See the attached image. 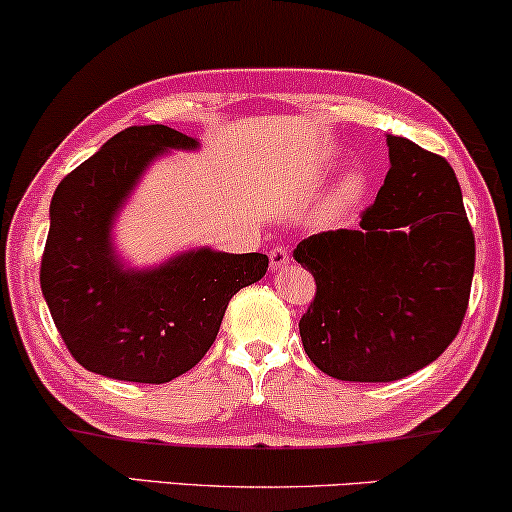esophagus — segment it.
<instances>
[{"mask_svg": "<svg viewBox=\"0 0 512 512\" xmlns=\"http://www.w3.org/2000/svg\"><path fill=\"white\" fill-rule=\"evenodd\" d=\"M289 258H291L289 251L284 249V247H272V249H270V268H272V270L287 268Z\"/></svg>", "mask_w": 512, "mask_h": 512, "instance_id": "obj_1", "label": "esophagus"}]
</instances>
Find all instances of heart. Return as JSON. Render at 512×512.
Listing matches in <instances>:
<instances>
[{
  "mask_svg": "<svg viewBox=\"0 0 512 512\" xmlns=\"http://www.w3.org/2000/svg\"><path fill=\"white\" fill-rule=\"evenodd\" d=\"M364 188H367V178H364L362 171H350L348 176L343 178L341 188H338V207H350L357 199L362 197Z\"/></svg>",
  "mask_w": 512,
  "mask_h": 512,
  "instance_id": "b5f03b06",
  "label": "heart"
}]
</instances>
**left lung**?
I'll return each mask as SVG.
<instances>
[{
  "label": "left lung",
  "mask_w": 512,
  "mask_h": 512,
  "mask_svg": "<svg viewBox=\"0 0 512 512\" xmlns=\"http://www.w3.org/2000/svg\"><path fill=\"white\" fill-rule=\"evenodd\" d=\"M390 171L360 230L298 242L317 291L301 317L305 353L338 381L390 383L435 362L459 334L475 235L449 162L386 136Z\"/></svg>",
  "instance_id": "left-lung-1"
}]
</instances>
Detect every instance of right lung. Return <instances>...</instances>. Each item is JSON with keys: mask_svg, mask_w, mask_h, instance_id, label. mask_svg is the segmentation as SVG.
<instances>
[{"mask_svg": "<svg viewBox=\"0 0 512 512\" xmlns=\"http://www.w3.org/2000/svg\"><path fill=\"white\" fill-rule=\"evenodd\" d=\"M164 124L129 126L58 183L39 284L70 355L94 374L169 383L207 355L237 291L261 280L265 254L192 249L152 270L115 256L112 223L150 162L195 150Z\"/></svg>", "mask_w": 512, "mask_h": 512, "instance_id": "right-lung-1", "label": "right lung"}]
</instances>
